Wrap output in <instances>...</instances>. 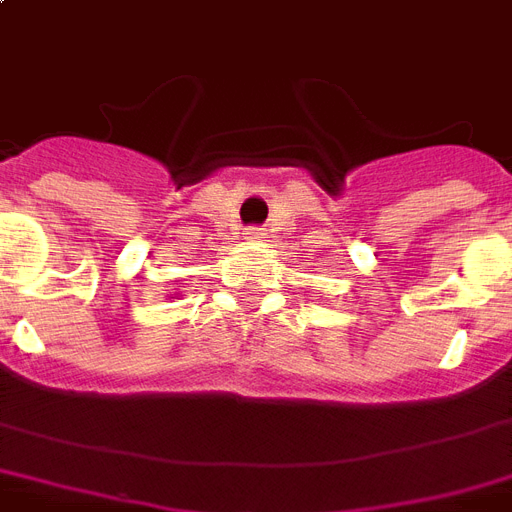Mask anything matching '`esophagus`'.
<instances>
[{"label": "esophagus", "instance_id": "34e87169", "mask_svg": "<svg viewBox=\"0 0 512 512\" xmlns=\"http://www.w3.org/2000/svg\"><path fill=\"white\" fill-rule=\"evenodd\" d=\"M263 236H265L263 228H247V230H244V239H247V241H260Z\"/></svg>", "mask_w": 512, "mask_h": 512}]
</instances>
